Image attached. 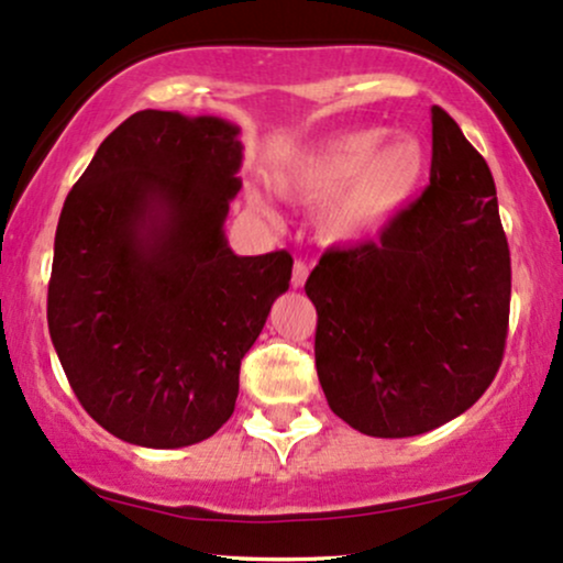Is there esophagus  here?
Instances as JSON below:
<instances>
[{"mask_svg": "<svg viewBox=\"0 0 563 563\" xmlns=\"http://www.w3.org/2000/svg\"><path fill=\"white\" fill-rule=\"evenodd\" d=\"M307 275H309L307 264L296 262V264H294V277H290V283H294V288H301L303 283H307Z\"/></svg>", "mask_w": 563, "mask_h": 563, "instance_id": "1", "label": "esophagus"}]
</instances>
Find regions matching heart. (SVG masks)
<instances>
[{
	"instance_id": "b5f03b06",
	"label": "heart",
	"mask_w": 563,
	"mask_h": 563,
	"mask_svg": "<svg viewBox=\"0 0 563 563\" xmlns=\"http://www.w3.org/2000/svg\"><path fill=\"white\" fill-rule=\"evenodd\" d=\"M380 126L354 129L294 153L269 166V183L283 196L322 206L318 235L331 245H357L378 238L410 209L429 174V151L416 134ZM251 209L269 214L249 192Z\"/></svg>"
}]
</instances>
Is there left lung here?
Here are the masks:
<instances>
[{"mask_svg":"<svg viewBox=\"0 0 563 563\" xmlns=\"http://www.w3.org/2000/svg\"><path fill=\"white\" fill-rule=\"evenodd\" d=\"M431 185L380 243L328 251L309 275L328 405L367 437L402 439L466 412L493 384L510 254L487 161L431 108Z\"/></svg>","mask_w":563,"mask_h":563,"instance_id":"left-lung-1","label":"left lung"}]
</instances>
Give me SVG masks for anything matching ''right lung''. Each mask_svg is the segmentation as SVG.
<instances>
[{"label":"right lung","mask_w":563,"mask_h":563,"mask_svg":"<svg viewBox=\"0 0 563 563\" xmlns=\"http://www.w3.org/2000/svg\"><path fill=\"white\" fill-rule=\"evenodd\" d=\"M241 126L140 111L68 192L55 232L49 335L70 389L113 437L177 450L235 410L241 360L290 283V256H238Z\"/></svg>","instance_id":"1"}]
</instances>
